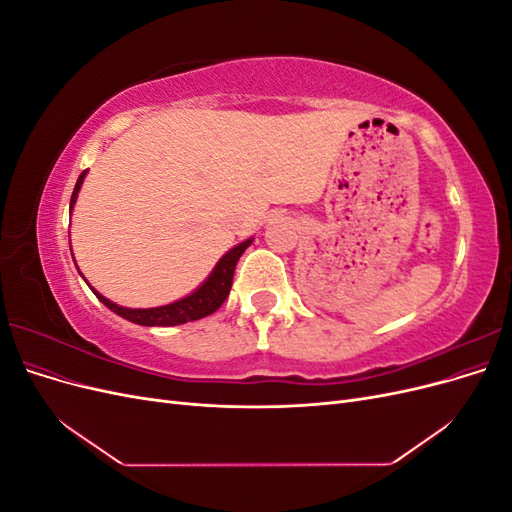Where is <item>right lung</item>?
I'll return each instance as SVG.
<instances>
[{
    "instance_id": "right-lung-1",
    "label": "right lung",
    "mask_w": 512,
    "mask_h": 512,
    "mask_svg": "<svg viewBox=\"0 0 512 512\" xmlns=\"http://www.w3.org/2000/svg\"><path fill=\"white\" fill-rule=\"evenodd\" d=\"M87 170H83L79 181L74 185V192L70 198V209L74 207V200L76 194H79L83 179H85ZM252 243V239H247L243 243H239L237 247H232L230 252H226L215 269L211 271L209 280L200 286L196 292H192L190 297H185L181 301H175L170 305H162V307H151V309H128V307H121L115 305L113 301L104 299L102 294H98L94 288L96 297L115 312L117 316L126 318L134 324H143V327H175V324H183V322H190V320H200L209 314H213L215 309H218L230 292L232 286V275H235V267H237V260L241 258V254L247 250V245Z\"/></svg>"
}]
</instances>
